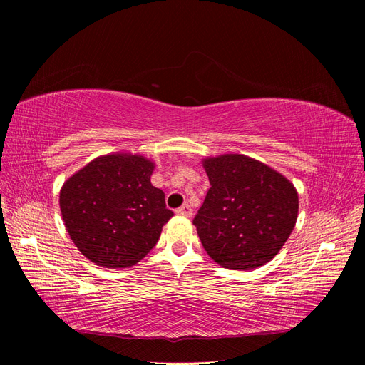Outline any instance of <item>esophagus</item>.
<instances>
[{
    "instance_id": "esophagus-1",
    "label": "esophagus",
    "mask_w": 365,
    "mask_h": 365,
    "mask_svg": "<svg viewBox=\"0 0 365 365\" xmlns=\"http://www.w3.org/2000/svg\"><path fill=\"white\" fill-rule=\"evenodd\" d=\"M176 213L181 215V216H185V217H190L193 215L189 204H182L180 208H176Z\"/></svg>"
}]
</instances>
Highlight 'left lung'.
<instances>
[{
    "label": "left lung",
    "instance_id": "8db88e82",
    "mask_svg": "<svg viewBox=\"0 0 365 365\" xmlns=\"http://www.w3.org/2000/svg\"><path fill=\"white\" fill-rule=\"evenodd\" d=\"M210 189L193 225L222 268L250 271L268 263L292 233L295 187L267 164L237 153L204 161Z\"/></svg>",
    "mask_w": 365,
    "mask_h": 365
}]
</instances>
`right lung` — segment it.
Masks as SVG:
<instances>
[{"label": "right lung", "instance_id": "obj_1", "mask_svg": "<svg viewBox=\"0 0 365 365\" xmlns=\"http://www.w3.org/2000/svg\"><path fill=\"white\" fill-rule=\"evenodd\" d=\"M153 163L113 153L93 160L63 184L59 204L71 240L98 267L128 268L155 247L173 216L153 187Z\"/></svg>", "mask_w": 365, "mask_h": 365}]
</instances>
